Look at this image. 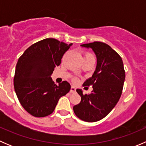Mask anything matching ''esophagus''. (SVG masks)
<instances>
[{
	"mask_svg": "<svg viewBox=\"0 0 146 146\" xmlns=\"http://www.w3.org/2000/svg\"><path fill=\"white\" fill-rule=\"evenodd\" d=\"M76 88H75L73 86H71V88H70V93H74V92H76Z\"/></svg>",
	"mask_w": 146,
	"mask_h": 146,
	"instance_id": "1",
	"label": "esophagus"
}]
</instances>
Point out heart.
<instances>
[{"label":"heart","mask_w":146,"mask_h":146,"mask_svg":"<svg viewBox=\"0 0 146 146\" xmlns=\"http://www.w3.org/2000/svg\"><path fill=\"white\" fill-rule=\"evenodd\" d=\"M89 57H94V56L92 55L91 53H89V52H85V54H84V58H89ZM73 82H78V79L76 78H73Z\"/></svg>","instance_id":"heart-1"}]
</instances>
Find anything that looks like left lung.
Masks as SVG:
<instances>
[{"label": "left lung", "instance_id": "8db88e82", "mask_svg": "<svg viewBox=\"0 0 146 146\" xmlns=\"http://www.w3.org/2000/svg\"><path fill=\"white\" fill-rule=\"evenodd\" d=\"M81 46L92 48L98 63L92 77L82 85L92 86L93 90L88 95H83L81 90H76L81 100L73 109L81 120L95 122L104 118L117 104L126 75L121 57L110 46L101 42Z\"/></svg>", "mask_w": 146, "mask_h": 146}]
</instances>
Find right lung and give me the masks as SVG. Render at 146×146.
Listing matches in <instances>:
<instances>
[{
    "label": "right lung",
    "instance_id": "right-lung-1",
    "mask_svg": "<svg viewBox=\"0 0 146 146\" xmlns=\"http://www.w3.org/2000/svg\"><path fill=\"white\" fill-rule=\"evenodd\" d=\"M71 45L47 38L31 45L19 58L13 79L15 91L21 105L31 115H50L60 98L70 91L68 82L56 85L51 75Z\"/></svg>",
    "mask_w": 146,
    "mask_h": 146
}]
</instances>
